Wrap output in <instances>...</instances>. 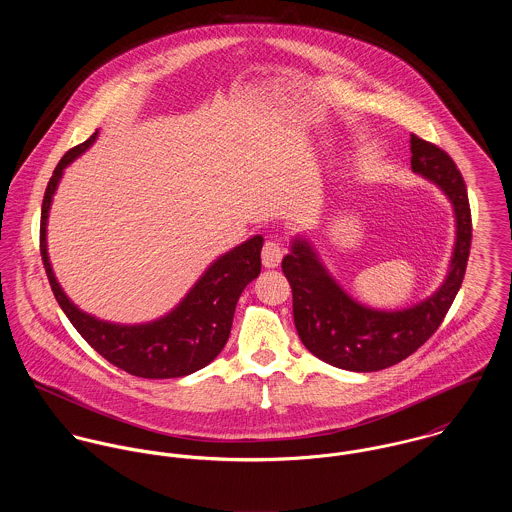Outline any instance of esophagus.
<instances>
[{"label":"esophagus","mask_w":512,"mask_h":512,"mask_svg":"<svg viewBox=\"0 0 512 512\" xmlns=\"http://www.w3.org/2000/svg\"><path fill=\"white\" fill-rule=\"evenodd\" d=\"M282 256H284V250L282 246L276 242V240H268L262 248V264L264 268H278L280 262H282Z\"/></svg>","instance_id":"1"}]
</instances>
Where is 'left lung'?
<instances>
[{"label":"left lung","instance_id":"8db88e82","mask_svg":"<svg viewBox=\"0 0 512 512\" xmlns=\"http://www.w3.org/2000/svg\"><path fill=\"white\" fill-rule=\"evenodd\" d=\"M412 169L447 195L455 213V246L438 292L400 311L370 309L331 278L311 244L297 236L282 270L292 286L293 321L305 349L317 359L355 372H374L416 353L436 331L461 288L469 248L471 209L455 161L436 144L410 138Z\"/></svg>","mask_w":512,"mask_h":512}]
</instances>
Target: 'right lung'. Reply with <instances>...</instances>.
Masks as SVG:
<instances>
[{"mask_svg": "<svg viewBox=\"0 0 512 512\" xmlns=\"http://www.w3.org/2000/svg\"><path fill=\"white\" fill-rule=\"evenodd\" d=\"M94 132L84 144L69 149L49 179L41 209L43 266L65 315L82 339L108 363L142 378H179L215 361L228 341L236 301L244 288L258 278L264 238L252 236L222 254L199 278L191 292L165 317L144 325H116L80 311L61 290L47 254V217L63 169L94 144Z\"/></svg>", "mask_w": 512, "mask_h": 512, "instance_id": "1", "label": "right lung"}]
</instances>
